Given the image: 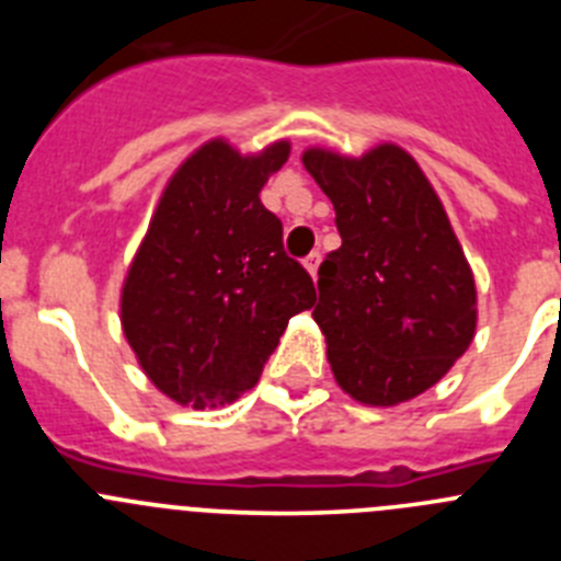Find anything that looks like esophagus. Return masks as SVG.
<instances>
[{
	"mask_svg": "<svg viewBox=\"0 0 561 561\" xmlns=\"http://www.w3.org/2000/svg\"><path fill=\"white\" fill-rule=\"evenodd\" d=\"M320 261H323V255L314 250V252H309V255L304 257V266L311 272V275H317V266H320Z\"/></svg>",
	"mask_w": 561,
	"mask_h": 561,
	"instance_id": "1",
	"label": "esophagus"
}]
</instances>
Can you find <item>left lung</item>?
Segmentation results:
<instances>
[{"label": "left lung", "instance_id": "left-lung-1", "mask_svg": "<svg viewBox=\"0 0 561 561\" xmlns=\"http://www.w3.org/2000/svg\"><path fill=\"white\" fill-rule=\"evenodd\" d=\"M342 247L317 272L314 320L345 393L390 408L433 388L474 336V280L447 213L410 153H304Z\"/></svg>", "mask_w": 561, "mask_h": 561}]
</instances>
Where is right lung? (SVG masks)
Masks as SVG:
<instances>
[{
	"label": "right lung",
	"instance_id": "obj_1",
	"mask_svg": "<svg viewBox=\"0 0 561 561\" xmlns=\"http://www.w3.org/2000/svg\"><path fill=\"white\" fill-rule=\"evenodd\" d=\"M289 142L241 157L207 142L173 173L123 286V331L148 379L196 410L247 393L314 284L261 205Z\"/></svg>",
	"mask_w": 561,
	"mask_h": 561
}]
</instances>
